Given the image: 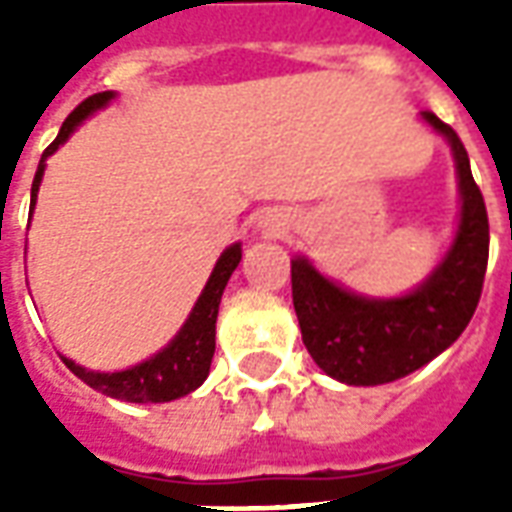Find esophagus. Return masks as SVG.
Returning <instances> with one entry per match:
<instances>
[{"instance_id": "obj_1", "label": "esophagus", "mask_w": 512, "mask_h": 512, "mask_svg": "<svg viewBox=\"0 0 512 512\" xmlns=\"http://www.w3.org/2000/svg\"><path fill=\"white\" fill-rule=\"evenodd\" d=\"M282 224H285V222H277V219H271V222H266V227L274 235H279V233H282Z\"/></svg>"}]
</instances>
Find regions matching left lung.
Segmentation results:
<instances>
[{
  "label": "left lung",
  "instance_id": "obj_1",
  "mask_svg": "<svg viewBox=\"0 0 512 512\" xmlns=\"http://www.w3.org/2000/svg\"><path fill=\"white\" fill-rule=\"evenodd\" d=\"M422 117L450 142L461 186V222L439 268L408 296L365 299L329 282L304 257L290 263L301 340L315 365L343 384H389L428 365L461 337L483 293L488 266L483 194L458 134L433 112Z\"/></svg>",
  "mask_w": 512,
  "mask_h": 512
}]
</instances>
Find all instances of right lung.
Returning <instances> with one entry per match:
<instances>
[{
  "instance_id": "add662e5",
  "label": "right lung",
  "mask_w": 512,
  "mask_h": 512,
  "mask_svg": "<svg viewBox=\"0 0 512 512\" xmlns=\"http://www.w3.org/2000/svg\"><path fill=\"white\" fill-rule=\"evenodd\" d=\"M115 98V93H95L87 101L73 109L71 115L65 117L60 134L43 150L38 172L32 180V208L38 200L40 180H43V169H46V158L57 150V147L68 139V136L82 126V120L93 115L95 109H101ZM241 263V244H233L230 249H224V255L219 257V263L213 268L208 285L202 290V296L194 304L189 321L183 323V329L175 334V340L158 351L156 356H150L147 362L120 373H95V370H84L82 365H76L71 359L62 356V362L68 365L73 376H79L84 384H90L98 392H104L117 400H128V403H169L178 397L189 395L197 386L208 378L211 370L213 351H216V315H219V301L227 288V279L233 277V271Z\"/></svg>"
}]
</instances>
